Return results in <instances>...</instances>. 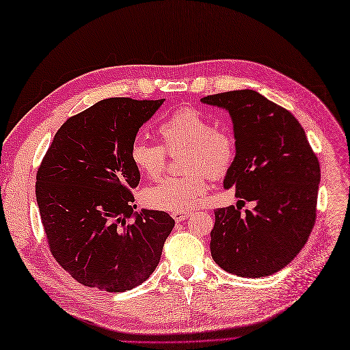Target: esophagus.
I'll return each mask as SVG.
<instances>
[{"label": "esophagus", "instance_id": "1", "mask_svg": "<svg viewBox=\"0 0 350 350\" xmlns=\"http://www.w3.org/2000/svg\"><path fill=\"white\" fill-rule=\"evenodd\" d=\"M172 217L176 222H182L190 217V213L189 212H173Z\"/></svg>", "mask_w": 350, "mask_h": 350}]
</instances>
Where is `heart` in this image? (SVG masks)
I'll return each instance as SVG.
<instances>
[{"mask_svg": "<svg viewBox=\"0 0 350 350\" xmlns=\"http://www.w3.org/2000/svg\"><path fill=\"white\" fill-rule=\"evenodd\" d=\"M159 135L164 146L137 141L131 148V160L137 170L150 178H157L167 164V151L183 155L180 177H167L145 190V204L160 211L185 212L196 208L208 191V174L222 177L235 160L234 135L213 128L212 119L195 107H182L161 123ZM208 173L206 174V172Z\"/></svg>", "mask_w": 350, "mask_h": 350, "instance_id": "1", "label": "heart"}]
</instances>
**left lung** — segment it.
I'll return each instance as SVG.
<instances>
[{"mask_svg":"<svg viewBox=\"0 0 350 350\" xmlns=\"http://www.w3.org/2000/svg\"><path fill=\"white\" fill-rule=\"evenodd\" d=\"M232 119L235 160L224 187L239 205L218 208L211 231V254L225 272L244 278L276 273L307 243L317 213L320 163L299 122L254 90L202 98ZM254 201L241 214L238 206Z\"/></svg>","mask_w":350,"mask_h":350,"instance_id":"8db88e82","label":"left lung"}]
</instances>
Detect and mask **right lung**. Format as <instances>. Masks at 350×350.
<instances>
[{"label": "right lung", "mask_w": 350, "mask_h": 350, "mask_svg": "<svg viewBox=\"0 0 350 350\" xmlns=\"http://www.w3.org/2000/svg\"><path fill=\"white\" fill-rule=\"evenodd\" d=\"M163 101H98L64 123L38 168L36 200L51 253L84 286L125 292L160 262L174 219L164 211L133 212L141 174L131 148Z\"/></svg>", "instance_id": "obj_1"}]
</instances>
